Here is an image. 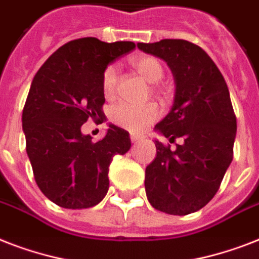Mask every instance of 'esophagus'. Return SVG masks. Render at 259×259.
Returning a JSON list of instances; mask_svg holds the SVG:
<instances>
[{
  "instance_id": "34e87169",
  "label": "esophagus",
  "mask_w": 259,
  "mask_h": 259,
  "mask_svg": "<svg viewBox=\"0 0 259 259\" xmlns=\"http://www.w3.org/2000/svg\"><path fill=\"white\" fill-rule=\"evenodd\" d=\"M142 138H144V137H142L141 134L130 133V140H132V142H133V144H137V142H140Z\"/></svg>"
}]
</instances>
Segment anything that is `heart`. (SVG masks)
<instances>
[{
	"instance_id": "1",
	"label": "heart",
	"mask_w": 259,
	"mask_h": 259,
	"mask_svg": "<svg viewBox=\"0 0 259 259\" xmlns=\"http://www.w3.org/2000/svg\"><path fill=\"white\" fill-rule=\"evenodd\" d=\"M132 66L150 83H154V91L162 94L164 90L157 86L158 80H161L164 75V66L158 59L153 56H137L132 59ZM119 80V70L115 64H110L102 72V90L103 95L107 99L115 95ZM160 115L158 107L154 103L137 106L130 105L126 102H119L110 109V119L121 127L140 132L146 126L154 122Z\"/></svg>"
}]
</instances>
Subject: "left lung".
Segmentation results:
<instances>
[{
  "instance_id": "obj_1",
  "label": "left lung",
  "mask_w": 259,
  "mask_h": 259,
  "mask_svg": "<svg viewBox=\"0 0 259 259\" xmlns=\"http://www.w3.org/2000/svg\"><path fill=\"white\" fill-rule=\"evenodd\" d=\"M137 47L166 62L176 86L172 109L154 129L170 142L183 140L175 150L154 142L157 154L145 169L146 196L169 215L196 212L215 196L233 161L237 118L229 87L212 59L193 42L164 38Z\"/></svg>"
}]
</instances>
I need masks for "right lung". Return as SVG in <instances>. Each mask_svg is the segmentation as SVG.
Wrapping results in <instances>:
<instances>
[{
    "mask_svg": "<svg viewBox=\"0 0 259 259\" xmlns=\"http://www.w3.org/2000/svg\"><path fill=\"white\" fill-rule=\"evenodd\" d=\"M136 48L132 41L83 37L67 42L34 75L22 110L26 153L38 188L63 208L97 205L109 189V166L130 149L126 130L109 125L102 140L82 133L89 119L102 123V72Z\"/></svg>",
    "mask_w": 259,
    "mask_h": 259,
    "instance_id": "obj_1",
    "label": "right lung"
}]
</instances>
